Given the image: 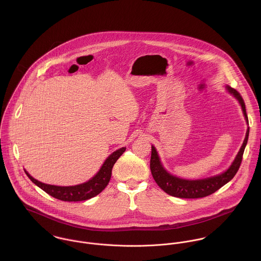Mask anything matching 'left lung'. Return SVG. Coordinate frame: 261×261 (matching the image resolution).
I'll list each match as a JSON object with an SVG mask.
<instances>
[{"label":"left lung","instance_id":"1","mask_svg":"<svg viewBox=\"0 0 261 261\" xmlns=\"http://www.w3.org/2000/svg\"><path fill=\"white\" fill-rule=\"evenodd\" d=\"M226 88L228 92L231 93L239 101L243 111L244 117L248 123L245 103L240 93L228 85L226 86ZM248 136H249V128H247L244 142L239 149L235 160L233 161L232 165L229 167L228 170H226L220 175L202 179V180H185L169 174L161 164L158 151L155 150L153 146H151V155H150V164H149L151 175L155 183L158 184V186L171 196L178 197V198H185V199H196V198H203V197L209 196L215 193L225 184H227L236 175L237 171L239 170L240 164L242 162V156L248 141Z\"/></svg>","mask_w":261,"mask_h":261}]
</instances>
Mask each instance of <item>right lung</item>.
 <instances>
[{
    "instance_id": "obj_1",
    "label": "right lung",
    "mask_w": 261,
    "mask_h": 261,
    "mask_svg": "<svg viewBox=\"0 0 261 261\" xmlns=\"http://www.w3.org/2000/svg\"><path fill=\"white\" fill-rule=\"evenodd\" d=\"M125 149L126 148H121L113 151L112 154L105 161L100 170L93 178H91L89 181L83 184L76 185V186L61 187L44 184L34 179L32 176H30V174L27 171H25V173L35 185H37L47 194H49L50 196L58 200L66 201V202L85 201L98 195L101 191L105 190L106 187L108 186L112 177V168L115 162L118 160V158L124 152Z\"/></svg>"
}]
</instances>
